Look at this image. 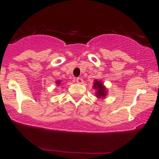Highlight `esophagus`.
Segmentation results:
<instances>
[{
	"mask_svg": "<svg viewBox=\"0 0 159 159\" xmlns=\"http://www.w3.org/2000/svg\"><path fill=\"white\" fill-rule=\"evenodd\" d=\"M76 82H77L78 84H81L84 83V80L81 78H76Z\"/></svg>",
	"mask_w": 159,
	"mask_h": 159,
	"instance_id": "1",
	"label": "esophagus"
}]
</instances>
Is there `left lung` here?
I'll return each mask as SVG.
<instances>
[{
  "label": "left lung",
  "mask_w": 159,
  "mask_h": 159,
  "mask_svg": "<svg viewBox=\"0 0 159 159\" xmlns=\"http://www.w3.org/2000/svg\"><path fill=\"white\" fill-rule=\"evenodd\" d=\"M94 90H96V96L98 98H104L107 96V89L103 84L102 81L95 80L93 86Z\"/></svg>",
  "instance_id": "obj_1"
}]
</instances>
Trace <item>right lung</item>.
<instances>
[{"label": "right lung", "instance_id": "obj_1", "mask_svg": "<svg viewBox=\"0 0 159 159\" xmlns=\"http://www.w3.org/2000/svg\"><path fill=\"white\" fill-rule=\"evenodd\" d=\"M60 83H61V81H57V84H59Z\"/></svg>", "mask_w": 159, "mask_h": 159}]
</instances>
